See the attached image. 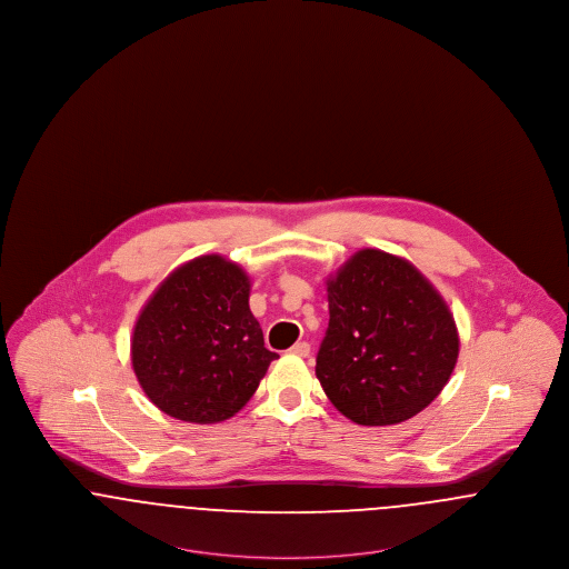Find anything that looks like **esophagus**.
I'll list each match as a JSON object with an SVG mask.
<instances>
[{"instance_id": "obj_1", "label": "esophagus", "mask_w": 569, "mask_h": 569, "mask_svg": "<svg viewBox=\"0 0 569 569\" xmlns=\"http://www.w3.org/2000/svg\"><path fill=\"white\" fill-rule=\"evenodd\" d=\"M290 352L305 358V356H309V352H311V346H309L307 341H298V343H295V346L290 348Z\"/></svg>"}]
</instances>
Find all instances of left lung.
I'll list each match as a JSON object with an SVG mask.
<instances>
[{"mask_svg":"<svg viewBox=\"0 0 569 569\" xmlns=\"http://www.w3.org/2000/svg\"><path fill=\"white\" fill-rule=\"evenodd\" d=\"M326 292L316 376L330 403L362 427L399 425L431 406L460 343L433 283L406 258L360 249L328 277Z\"/></svg>","mask_w":569,"mask_h":569,"instance_id":"8db88e82","label":"left lung"}]
</instances>
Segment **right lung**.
Returning a JSON list of instances; mask_svg holds the SVG:
<instances>
[{
	"instance_id": "obj_1",
	"label": "right lung",
	"mask_w": 569,
	"mask_h": 569,
	"mask_svg": "<svg viewBox=\"0 0 569 569\" xmlns=\"http://www.w3.org/2000/svg\"><path fill=\"white\" fill-rule=\"evenodd\" d=\"M247 272L200 256L170 272L142 307L132 367L149 401L196 425L232 418L253 397L277 353L249 309Z\"/></svg>"
}]
</instances>
